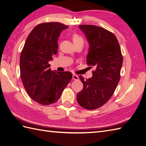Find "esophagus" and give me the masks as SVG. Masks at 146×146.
I'll list each match as a JSON object with an SVG mask.
<instances>
[{
	"mask_svg": "<svg viewBox=\"0 0 146 146\" xmlns=\"http://www.w3.org/2000/svg\"><path fill=\"white\" fill-rule=\"evenodd\" d=\"M72 80H78V76H77L76 74H73V76H72Z\"/></svg>",
	"mask_w": 146,
	"mask_h": 146,
	"instance_id": "34e87169",
	"label": "esophagus"
}]
</instances>
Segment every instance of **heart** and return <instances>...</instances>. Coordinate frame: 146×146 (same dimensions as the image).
Wrapping results in <instances>:
<instances>
[{
    "label": "heart",
    "mask_w": 146,
    "mask_h": 146,
    "mask_svg": "<svg viewBox=\"0 0 146 146\" xmlns=\"http://www.w3.org/2000/svg\"><path fill=\"white\" fill-rule=\"evenodd\" d=\"M72 39H73V42L74 43V44H84V38L81 37L80 35H78L77 34H74L72 36Z\"/></svg>",
    "instance_id": "1"
}]
</instances>
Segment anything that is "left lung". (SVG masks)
Instances as JSON below:
<instances>
[{"mask_svg": "<svg viewBox=\"0 0 146 146\" xmlns=\"http://www.w3.org/2000/svg\"><path fill=\"white\" fill-rule=\"evenodd\" d=\"M79 27L90 44L86 63L95 70L88 79L79 77L84 88L77 94V100L82 108L94 110L105 104L113 95L120 79L123 56L112 33L93 25H83Z\"/></svg>", "mask_w": 146, "mask_h": 146, "instance_id": "left-lung-1", "label": "left lung"}]
</instances>
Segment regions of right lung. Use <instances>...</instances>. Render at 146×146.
Wrapping results in <instances>:
<instances>
[{
  "instance_id": "add662e5",
  "label": "right lung",
  "mask_w": 146,
  "mask_h": 146,
  "mask_svg": "<svg viewBox=\"0 0 146 146\" xmlns=\"http://www.w3.org/2000/svg\"><path fill=\"white\" fill-rule=\"evenodd\" d=\"M68 27L58 22L40 23L29 34L21 52L23 84L29 96L42 105L56 102L72 77L70 72L52 70L48 64L57 53L60 33Z\"/></svg>"
}]
</instances>
